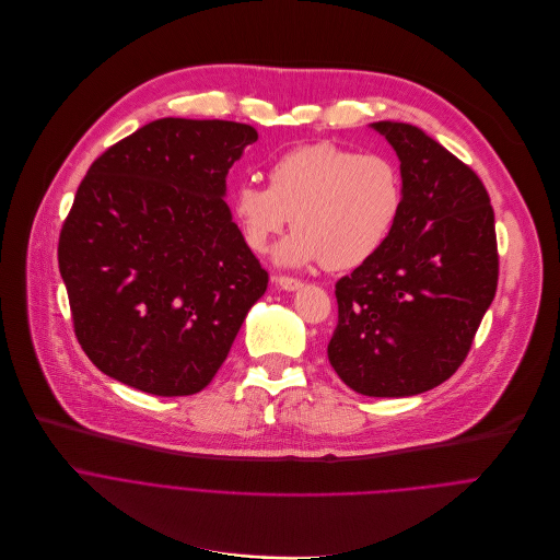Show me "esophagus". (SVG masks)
I'll list each match as a JSON object with an SVG mask.
<instances>
[{
    "instance_id": "obj_1",
    "label": "esophagus",
    "mask_w": 560,
    "mask_h": 560,
    "mask_svg": "<svg viewBox=\"0 0 560 560\" xmlns=\"http://www.w3.org/2000/svg\"><path fill=\"white\" fill-rule=\"evenodd\" d=\"M276 284H278L280 289H284V291H298V289L304 287L302 280L291 278V276H278V278H276Z\"/></svg>"
}]
</instances>
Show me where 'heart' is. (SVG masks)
I'll list each match as a JSON object with an SVG mask.
<instances>
[{
	"label": "heart",
	"instance_id": "b5f03b06",
	"mask_svg": "<svg viewBox=\"0 0 560 560\" xmlns=\"http://www.w3.org/2000/svg\"><path fill=\"white\" fill-rule=\"evenodd\" d=\"M404 209V178L393 159L315 141L282 152L269 185L245 178L232 211L245 245L267 254L291 222L298 230L276 252L284 267L324 262L349 271L373 260L390 241ZM296 220H292V215Z\"/></svg>",
	"mask_w": 560,
	"mask_h": 560
}]
</instances>
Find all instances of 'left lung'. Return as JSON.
I'll use <instances>...</instances> for the list:
<instances>
[{"label": "left lung", "mask_w": 560, "mask_h": 560, "mask_svg": "<svg viewBox=\"0 0 560 560\" xmlns=\"http://www.w3.org/2000/svg\"><path fill=\"white\" fill-rule=\"evenodd\" d=\"M373 128L399 156L404 209L386 247L335 282L326 353L355 393L410 397L457 373L494 300V209L481 178L419 128Z\"/></svg>", "instance_id": "1"}]
</instances>
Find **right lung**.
Instances as JSON below:
<instances>
[{
	"label": "right lung",
	"instance_id": "add662e5",
	"mask_svg": "<svg viewBox=\"0 0 560 560\" xmlns=\"http://www.w3.org/2000/svg\"><path fill=\"white\" fill-rule=\"evenodd\" d=\"M256 141L236 121L159 119L90 165L57 256L74 335L101 373L180 397L225 362L269 282L222 200Z\"/></svg>",
	"mask_w": 560,
	"mask_h": 560
}]
</instances>
